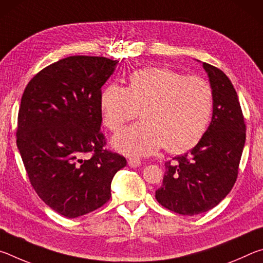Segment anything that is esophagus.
Segmentation results:
<instances>
[{
    "instance_id": "obj_1",
    "label": "esophagus",
    "mask_w": 263,
    "mask_h": 263,
    "mask_svg": "<svg viewBox=\"0 0 263 263\" xmlns=\"http://www.w3.org/2000/svg\"><path fill=\"white\" fill-rule=\"evenodd\" d=\"M127 164H128V166H130L131 168H137V167L140 166L141 162H140L139 159H137V158H130V159L127 160Z\"/></svg>"
}]
</instances>
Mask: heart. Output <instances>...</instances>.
<instances>
[{"instance_id": "b5f03b06", "label": "heart", "mask_w": 263, "mask_h": 263, "mask_svg": "<svg viewBox=\"0 0 263 263\" xmlns=\"http://www.w3.org/2000/svg\"><path fill=\"white\" fill-rule=\"evenodd\" d=\"M104 125L117 132L140 111L142 123L123 130L114 146L128 155H148L162 146L169 153L194 148L205 135L213 91L202 78L151 67L137 70L125 89L112 83L101 94Z\"/></svg>"}]
</instances>
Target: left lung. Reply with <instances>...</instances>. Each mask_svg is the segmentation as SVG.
Returning <instances> with one entry per match:
<instances>
[{
    "label": "left lung",
    "mask_w": 263,
    "mask_h": 263,
    "mask_svg": "<svg viewBox=\"0 0 263 263\" xmlns=\"http://www.w3.org/2000/svg\"><path fill=\"white\" fill-rule=\"evenodd\" d=\"M213 91L212 119L190 152L164 163L155 198L168 210L195 216L218 205L237 181L246 125L237 91L224 72L203 62Z\"/></svg>",
    "instance_id": "left-lung-1"
}]
</instances>
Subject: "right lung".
<instances>
[{
	"mask_svg": "<svg viewBox=\"0 0 263 263\" xmlns=\"http://www.w3.org/2000/svg\"><path fill=\"white\" fill-rule=\"evenodd\" d=\"M117 60L73 55L31 79L17 122L20 149L31 185L60 215L77 218L109 201L111 181L126 159L104 149L101 88Z\"/></svg>",
	"mask_w": 263,
	"mask_h": 263,
	"instance_id": "add662e5",
	"label": "right lung"
}]
</instances>
